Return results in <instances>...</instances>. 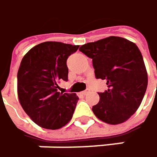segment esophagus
<instances>
[{
  "mask_svg": "<svg viewBox=\"0 0 157 157\" xmlns=\"http://www.w3.org/2000/svg\"><path fill=\"white\" fill-rule=\"evenodd\" d=\"M89 93H90V89H86L85 91L82 92V94H83V95H87Z\"/></svg>",
  "mask_w": 157,
  "mask_h": 157,
  "instance_id": "esophagus-1",
  "label": "esophagus"
}]
</instances>
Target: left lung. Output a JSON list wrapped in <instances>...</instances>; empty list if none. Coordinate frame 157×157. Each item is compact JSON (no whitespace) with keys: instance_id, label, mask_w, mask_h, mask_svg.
<instances>
[{"instance_id":"1","label":"left lung","mask_w":157,"mask_h":157,"mask_svg":"<svg viewBox=\"0 0 157 157\" xmlns=\"http://www.w3.org/2000/svg\"><path fill=\"white\" fill-rule=\"evenodd\" d=\"M79 50L93 59L95 77L108 85L104 93H98L100 101L93 107L95 116L111 125L128 121L140 106L147 87L140 50L135 43L120 36L87 43Z\"/></svg>"}]
</instances>
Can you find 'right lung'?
<instances>
[{
  "instance_id": "obj_1",
  "label": "right lung",
  "mask_w": 157,
  "mask_h": 157,
  "mask_svg": "<svg viewBox=\"0 0 157 157\" xmlns=\"http://www.w3.org/2000/svg\"><path fill=\"white\" fill-rule=\"evenodd\" d=\"M79 46L48 41L32 48L18 71V97L24 111L44 128L58 129L71 121L78 101L75 93L57 92L68 80L66 60Z\"/></svg>"
}]
</instances>
